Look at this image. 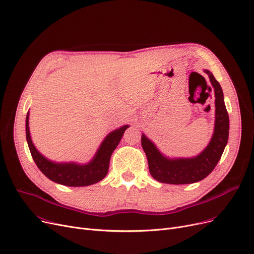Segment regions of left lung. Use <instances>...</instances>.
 <instances>
[{
  "label": "left lung",
  "mask_w": 254,
  "mask_h": 254,
  "mask_svg": "<svg viewBox=\"0 0 254 254\" xmlns=\"http://www.w3.org/2000/svg\"><path fill=\"white\" fill-rule=\"evenodd\" d=\"M204 72L215 91V127L211 141L199 154L191 158L166 157L151 140L142 134L141 144L147 157L149 172L160 183L186 185L205 179L216 167L227 144L229 118L222 88L211 71L204 69Z\"/></svg>",
  "instance_id": "obj_1"
}]
</instances>
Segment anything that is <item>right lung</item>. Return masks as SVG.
<instances>
[{
	"label": "right lung",
	"mask_w": 254,
	"mask_h": 254,
	"mask_svg": "<svg viewBox=\"0 0 254 254\" xmlns=\"http://www.w3.org/2000/svg\"><path fill=\"white\" fill-rule=\"evenodd\" d=\"M128 125L112 130L101 143L94 157L86 164L75 162H54L41 154L33 144L30 127L29 112L26 117V138L32 158L39 170L51 181L67 187H85L102 181L108 173L111 154L119 144Z\"/></svg>",
	"instance_id": "1"
}]
</instances>
